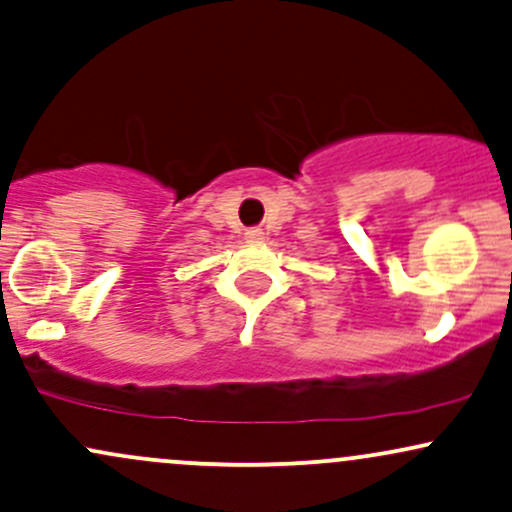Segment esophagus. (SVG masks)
Instances as JSON below:
<instances>
[{
    "label": "esophagus",
    "instance_id": "1",
    "mask_svg": "<svg viewBox=\"0 0 512 512\" xmlns=\"http://www.w3.org/2000/svg\"><path fill=\"white\" fill-rule=\"evenodd\" d=\"M245 240H262V231L260 228H250V231L245 233Z\"/></svg>",
    "mask_w": 512,
    "mask_h": 512
}]
</instances>
